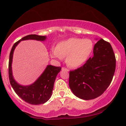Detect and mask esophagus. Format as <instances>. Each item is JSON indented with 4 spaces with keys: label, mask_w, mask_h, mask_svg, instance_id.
<instances>
[{
    "label": "esophagus",
    "mask_w": 126,
    "mask_h": 126,
    "mask_svg": "<svg viewBox=\"0 0 126 126\" xmlns=\"http://www.w3.org/2000/svg\"><path fill=\"white\" fill-rule=\"evenodd\" d=\"M62 70H63V71H66V72H69V69H67V68L66 67H62Z\"/></svg>",
    "instance_id": "esophagus-1"
}]
</instances>
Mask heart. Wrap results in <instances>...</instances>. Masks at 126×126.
Instances as JSON below:
<instances>
[{
  "instance_id": "b5f03b06",
  "label": "heart",
  "mask_w": 126,
  "mask_h": 126,
  "mask_svg": "<svg viewBox=\"0 0 126 126\" xmlns=\"http://www.w3.org/2000/svg\"><path fill=\"white\" fill-rule=\"evenodd\" d=\"M93 47V43L90 39L70 38L59 42L55 49L51 50L50 55L57 60H62L66 57L67 66L76 68L87 61Z\"/></svg>"
}]
</instances>
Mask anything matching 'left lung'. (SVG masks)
Instances as JSON below:
<instances>
[{
	"label": "left lung",
	"instance_id": "left-lung-1",
	"mask_svg": "<svg viewBox=\"0 0 126 126\" xmlns=\"http://www.w3.org/2000/svg\"><path fill=\"white\" fill-rule=\"evenodd\" d=\"M93 51V57L83 66L69 73L70 89L75 96L85 100L102 95L110 85L115 72L116 61L109 43L99 39Z\"/></svg>",
	"mask_w": 126,
	"mask_h": 126
}]
</instances>
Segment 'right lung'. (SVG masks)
Here are the masks:
<instances>
[{
  "label": "right lung",
  "instance_id": "right-lung-1",
  "mask_svg": "<svg viewBox=\"0 0 126 126\" xmlns=\"http://www.w3.org/2000/svg\"><path fill=\"white\" fill-rule=\"evenodd\" d=\"M46 39V36L35 34L25 36L14 44L9 55V78L10 83L15 93L21 99L32 105L44 104L50 99L53 90L55 79L62 68L50 64L47 65L44 72L34 83L29 85H22L16 81L13 76L12 68L13 55L16 47L22 41L33 40L44 41Z\"/></svg>",
  "mask_w": 126,
  "mask_h": 126
}]
</instances>
